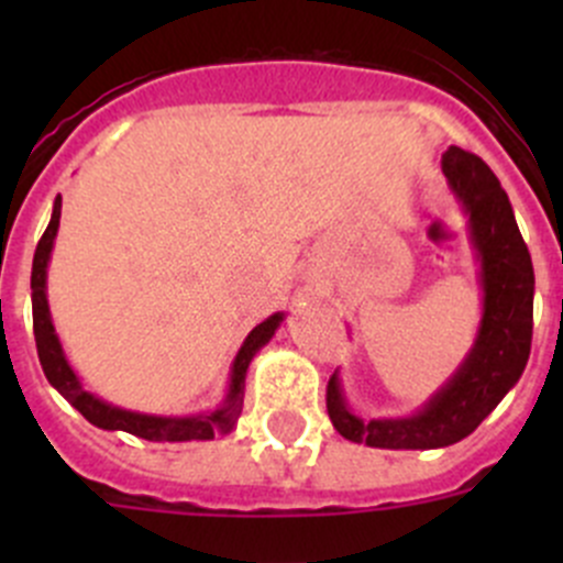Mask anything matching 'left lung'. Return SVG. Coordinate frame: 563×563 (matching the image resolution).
I'll list each match as a JSON object with an SVG mask.
<instances>
[{
	"label": "left lung",
	"instance_id": "1",
	"mask_svg": "<svg viewBox=\"0 0 563 563\" xmlns=\"http://www.w3.org/2000/svg\"><path fill=\"white\" fill-rule=\"evenodd\" d=\"M452 190L463 201L471 240L482 261L485 316L479 338L457 376L408 419H371L345 408L338 376L327 384L334 430L356 444L382 450H439L465 439L523 376L533 334V266L501 181L482 157L450 146L441 157Z\"/></svg>",
	"mask_w": 563,
	"mask_h": 563
}]
</instances>
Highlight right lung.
Instances as JSON below:
<instances>
[{
  "instance_id": "add662e5",
  "label": "right lung",
  "mask_w": 563,
  "mask_h": 563,
  "mask_svg": "<svg viewBox=\"0 0 563 563\" xmlns=\"http://www.w3.org/2000/svg\"><path fill=\"white\" fill-rule=\"evenodd\" d=\"M59 214H62V196H56L54 201V214H51L48 229L40 236L35 261H32V323H35V343H37V356L40 365H43L45 378L51 382V387L59 389V395L70 402L73 408L84 413V419H89L92 424L103 430H124V433H133L139 439L146 441H209L214 439V433H229L236 424L242 413V402H245V373L250 360H253L255 351L266 343V340L275 334V329L280 327L283 316L275 313L266 321H261L253 332L247 334L245 345L240 349L234 362V371H231V391L229 400L223 408H218L214 413H201V417H185V419H168V417H146V413H133L122 411V408H113L108 402L98 400L95 395H89L87 389L78 384L76 373L67 365L65 354H62V345L54 334V323L48 316V299H45V266H48L51 247H54L56 229H59Z\"/></svg>"
}]
</instances>
